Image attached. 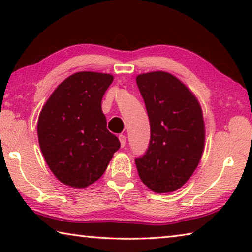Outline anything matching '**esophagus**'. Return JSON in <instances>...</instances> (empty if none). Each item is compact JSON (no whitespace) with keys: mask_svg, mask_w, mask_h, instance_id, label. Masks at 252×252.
Segmentation results:
<instances>
[{"mask_svg":"<svg viewBox=\"0 0 252 252\" xmlns=\"http://www.w3.org/2000/svg\"><path fill=\"white\" fill-rule=\"evenodd\" d=\"M119 140H120L121 147H122V148H123V147H126V135L120 134V135H119Z\"/></svg>","mask_w":252,"mask_h":252,"instance_id":"1","label":"esophagus"}]
</instances>
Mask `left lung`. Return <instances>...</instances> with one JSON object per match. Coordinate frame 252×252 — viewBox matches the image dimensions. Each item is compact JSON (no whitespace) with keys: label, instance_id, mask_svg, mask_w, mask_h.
Wrapping results in <instances>:
<instances>
[{"label":"left lung","instance_id":"left-lung-1","mask_svg":"<svg viewBox=\"0 0 252 252\" xmlns=\"http://www.w3.org/2000/svg\"><path fill=\"white\" fill-rule=\"evenodd\" d=\"M150 121V142L135 159L139 177L157 193L178 190L192 176L204 147V122L197 97L163 71L136 76Z\"/></svg>","mask_w":252,"mask_h":252}]
</instances>
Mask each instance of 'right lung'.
<instances>
[{"label":"right lung","instance_id":"obj_1","mask_svg":"<svg viewBox=\"0 0 252 252\" xmlns=\"http://www.w3.org/2000/svg\"><path fill=\"white\" fill-rule=\"evenodd\" d=\"M113 76L78 72L55 89L41 110V151L58 180L85 188L102 177L120 141L106 129L101 101Z\"/></svg>","mask_w":252,"mask_h":252}]
</instances>
